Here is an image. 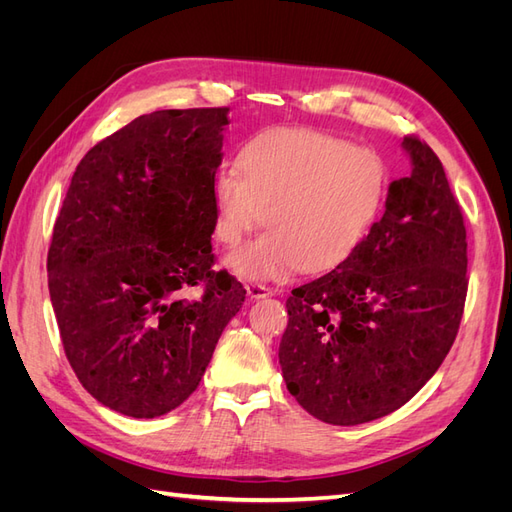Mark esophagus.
I'll list each match as a JSON object with an SVG mask.
<instances>
[{
	"mask_svg": "<svg viewBox=\"0 0 512 512\" xmlns=\"http://www.w3.org/2000/svg\"><path fill=\"white\" fill-rule=\"evenodd\" d=\"M245 290L247 294H250L252 299H265L271 294V288L269 286H262V284H254V282H247L245 284Z\"/></svg>",
	"mask_w": 512,
	"mask_h": 512,
	"instance_id": "34e87169",
	"label": "esophagus"
}]
</instances>
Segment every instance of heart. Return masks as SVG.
Instances as JSON below:
<instances>
[{
	"instance_id": "b5f03b06",
	"label": "heart",
	"mask_w": 512,
	"mask_h": 512,
	"mask_svg": "<svg viewBox=\"0 0 512 512\" xmlns=\"http://www.w3.org/2000/svg\"><path fill=\"white\" fill-rule=\"evenodd\" d=\"M386 196L376 151L305 128L267 130L247 141L235 168L211 181L215 235L237 247L265 220L269 230L230 254L245 280H280L297 267L331 271L359 250Z\"/></svg>"
}]
</instances>
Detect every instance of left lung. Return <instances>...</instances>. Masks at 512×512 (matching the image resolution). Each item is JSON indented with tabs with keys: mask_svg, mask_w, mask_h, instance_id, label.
<instances>
[{
	"mask_svg": "<svg viewBox=\"0 0 512 512\" xmlns=\"http://www.w3.org/2000/svg\"><path fill=\"white\" fill-rule=\"evenodd\" d=\"M410 177L346 262L292 290L280 365L290 395L331 425L395 412L451 350L468 292L461 207L421 138L401 143Z\"/></svg>",
	"mask_w": 512,
	"mask_h": 512,
	"instance_id": "1",
	"label": "left lung"
}]
</instances>
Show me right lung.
Listing matches in <instances>:
<instances>
[{"label":"right lung","mask_w":512,"mask_h":512,"mask_svg":"<svg viewBox=\"0 0 512 512\" xmlns=\"http://www.w3.org/2000/svg\"><path fill=\"white\" fill-rule=\"evenodd\" d=\"M228 108L141 115L76 166L46 258L76 378L102 406L156 418L181 406L243 301L213 271L211 181ZM194 285L198 300L184 297Z\"/></svg>","instance_id":"1"}]
</instances>
